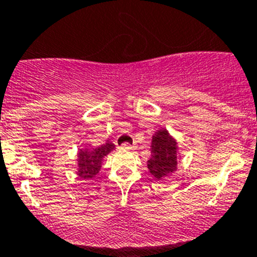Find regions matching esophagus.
<instances>
[{"label":"esophagus","instance_id":"34e87169","mask_svg":"<svg viewBox=\"0 0 257 257\" xmlns=\"http://www.w3.org/2000/svg\"><path fill=\"white\" fill-rule=\"evenodd\" d=\"M121 148L124 149V151H133L135 147H134V145H131V144H128V143H123V144L121 145Z\"/></svg>","mask_w":257,"mask_h":257}]
</instances>
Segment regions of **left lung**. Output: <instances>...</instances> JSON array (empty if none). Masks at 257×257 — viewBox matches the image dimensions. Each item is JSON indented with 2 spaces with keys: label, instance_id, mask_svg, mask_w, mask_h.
I'll return each instance as SVG.
<instances>
[{
  "label": "left lung",
  "instance_id": "1",
  "mask_svg": "<svg viewBox=\"0 0 257 257\" xmlns=\"http://www.w3.org/2000/svg\"><path fill=\"white\" fill-rule=\"evenodd\" d=\"M178 166V143L167 130H158L152 140V157L148 169L156 179H163L176 171Z\"/></svg>",
  "mask_w": 257,
  "mask_h": 257
}]
</instances>
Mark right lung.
Returning a JSON list of instances; mask_svg holds the SVG:
<instances>
[{
	"mask_svg": "<svg viewBox=\"0 0 257 257\" xmlns=\"http://www.w3.org/2000/svg\"><path fill=\"white\" fill-rule=\"evenodd\" d=\"M114 149V144L106 142L97 148L79 149L78 153V175L82 179H92L100 171L103 158Z\"/></svg>",
	"mask_w": 257,
	"mask_h": 257,
	"instance_id": "right-lung-1",
	"label": "right lung"
}]
</instances>
